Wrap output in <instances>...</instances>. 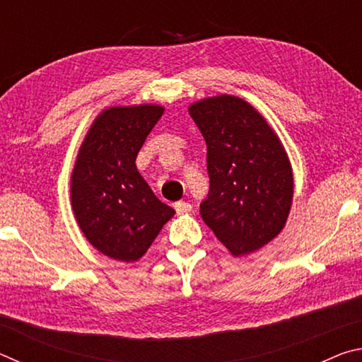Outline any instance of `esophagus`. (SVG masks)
<instances>
[{
	"label": "esophagus",
	"instance_id": "1",
	"mask_svg": "<svg viewBox=\"0 0 362 362\" xmlns=\"http://www.w3.org/2000/svg\"><path fill=\"white\" fill-rule=\"evenodd\" d=\"M174 207H175V211L179 212V214H187V212L192 211V204L185 203V201H179V203L174 204Z\"/></svg>",
	"mask_w": 362,
	"mask_h": 362
}]
</instances>
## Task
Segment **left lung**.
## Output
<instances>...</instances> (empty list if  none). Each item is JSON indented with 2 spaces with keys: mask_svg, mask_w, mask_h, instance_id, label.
<instances>
[{
  "mask_svg": "<svg viewBox=\"0 0 362 362\" xmlns=\"http://www.w3.org/2000/svg\"><path fill=\"white\" fill-rule=\"evenodd\" d=\"M207 145L211 189L199 211L235 257L252 254L286 226L293 174L278 134L259 110L220 94L188 107Z\"/></svg>",
  "mask_w": 362,
  "mask_h": 362,
  "instance_id": "1",
  "label": "left lung"
}]
</instances>
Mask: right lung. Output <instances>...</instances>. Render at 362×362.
<instances>
[{
    "label": "right lung",
    "instance_id": "right-lung-1",
    "mask_svg": "<svg viewBox=\"0 0 362 362\" xmlns=\"http://www.w3.org/2000/svg\"><path fill=\"white\" fill-rule=\"evenodd\" d=\"M164 113L156 103L108 107L79 146L70 179L71 209L86 240L110 259L132 263L175 211L161 203L136 158Z\"/></svg>",
    "mask_w": 362,
    "mask_h": 362
}]
</instances>
